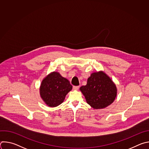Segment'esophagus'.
Returning a JSON list of instances; mask_svg holds the SVG:
<instances>
[{
  "instance_id": "obj_1",
  "label": "esophagus",
  "mask_w": 149,
  "mask_h": 149,
  "mask_svg": "<svg viewBox=\"0 0 149 149\" xmlns=\"http://www.w3.org/2000/svg\"><path fill=\"white\" fill-rule=\"evenodd\" d=\"M79 86H74L73 87V89L75 90H78L79 89Z\"/></svg>"
}]
</instances>
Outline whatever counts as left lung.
I'll return each mask as SVG.
<instances>
[{"label":"left lung","mask_w":149,"mask_h":149,"mask_svg":"<svg viewBox=\"0 0 149 149\" xmlns=\"http://www.w3.org/2000/svg\"><path fill=\"white\" fill-rule=\"evenodd\" d=\"M79 89L87 102L94 109H104L112 104L117 91L115 84L102 71L92 73L86 86Z\"/></svg>","instance_id":"8db88e82"}]
</instances>
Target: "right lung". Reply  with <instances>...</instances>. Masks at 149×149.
Instances as JSON below:
<instances>
[{
	"instance_id": "obj_1",
	"label": "right lung",
	"mask_w": 149,
	"mask_h": 149,
	"mask_svg": "<svg viewBox=\"0 0 149 149\" xmlns=\"http://www.w3.org/2000/svg\"><path fill=\"white\" fill-rule=\"evenodd\" d=\"M72 88V86L67 79L57 72H53L42 80L40 95L47 105L54 107L63 102Z\"/></svg>"
}]
</instances>
